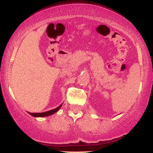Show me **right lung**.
<instances>
[{
	"mask_svg": "<svg viewBox=\"0 0 153 153\" xmlns=\"http://www.w3.org/2000/svg\"><path fill=\"white\" fill-rule=\"evenodd\" d=\"M62 106V105H60V106H59L57 108H54V109H52V110H50V111H46V112H43V113H29V114H31V116H33V117H47V116H50V115H52L53 114L55 113V112H57V111H58L59 108H60V107Z\"/></svg>",
	"mask_w": 153,
	"mask_h": 153,
	"instance_id": "1",
	"label": "right lung"
}]
</instances>
